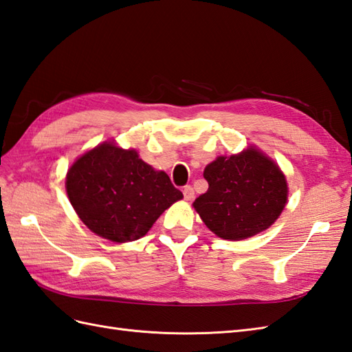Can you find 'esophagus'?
<instances>
[{
  "label": "esophagus",
  "instance_id": "esophagus-1",
  "mask_svg": "<svg viewBox=\"0 0 352 352\" xmlns=\"http://www.w3.org/2000/svg\"><path fill=\"white\" fill-rule=\"evenodd\" d=\"M183 195H184V199H187V201L193 199V196H195L193 187H192V186H184V187H183Z\"/></svg>",
  "mask_w": 352,
  "mask_h": 352
}]
</instances>
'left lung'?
Returning <instances> with one entry per match:
<instances>
[{
	"label": "left lung",
	"instance_id": "1",
	"mask_svg": "<svg viewBox=\"0 0 352 352\" xmlns=\"http://www.w3.org/2000/svg\"><path fill=\"white\" fill-rule=\"evenodd\" d=\"M204 178L208 190L193 207L223 240H244L267 230L287 204V179L273 160L255 148L217 157L204 170Z\"/></svg>",
	"mask_w": 352,
	"mask_h": 352
}]
</instances>
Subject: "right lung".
Listing matches in <instances>:
<instances>
[{"mask_svg":"<svg viewBox=\"0 0 352 352\" xmlns=\"http://www.w3.org/2000/svg\"><path fill=\"white\" fill-rule=\"evenodd\" d=\"M70 204L94 234L116 243L141 239L183 193L135 150L102 144L79 157L65 179Z\"/></svg>","mask_w":352,"mask_h":352,"instance_id":"right-lung-1","label":"right lung"}]
</instances>
